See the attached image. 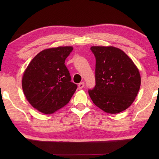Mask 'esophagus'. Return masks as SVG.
I'll return each mask as SVG.
<instances>
[{
    "label": "esophagus",
    "mask_w": 159,
    "mask_h": 159,
    "mask_svg": "<svg viewBox=\"0 0 159 159\" xmlns=\"http://www.w3.org/2000/svg\"><path fill=\"white\" fill-rule=\"evenodd\" d=\"M79 88L80 89H83V87H84V86H85V83L84 82H81V83H80L79 84Z\"/></svg>",
    "instance_id": "esophagus-1"
}]
</instances>
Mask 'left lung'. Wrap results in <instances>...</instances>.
<instances>
[{"label":"left lung","instance_id":"8db88e82","mask_svg":"<svg viewBox=\"0 0 159 159\" xmlns=\"http://www.w3.org/2000/svg\"><path fill=\"white\" fill-rule=\"evenodd\" d=\"M90 49L96 57V85L88 91L91 99L108 113H119L126 110L139 92V70L120 48L92 46Z\"/></svg>","mask_w":159,"mask_h":159}]
</instances>
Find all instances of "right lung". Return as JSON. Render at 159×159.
Masks as SVG:
<instances>
[{
    "label": "right lung",
    "instance_id": "obj_1",
    "mask_svg": "<svg viewBox=\"0 0 159 159\" xmlns=\"http://www.w3.org/2000/svg\"><path fill=\"white\" fill-rule=\"evenodd\" d=\"M72 46L45 49L29 63L24 72L22 89L29 102L44 114H51L69 102L77 89L71 82L65 61Z\"/></svg>",
    "mask_w": 159,
    "mask_h": 159
}]
</instances>
